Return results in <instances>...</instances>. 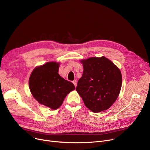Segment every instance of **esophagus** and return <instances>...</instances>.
I'll list each match as a JSON object with an SVG mask.
<instances>
[{
    "instance_id": "obj_1",
    "label": "esophagus",
    "mask_w": 150,
    "mask_h": 150,
    "mask_svg": "<svg viewBox=\"0 0 150 150\" xmlns=\"http://www.w3.org/2000/svg\"><path fill=\"white\" fill-rule=\"evenodd\" d=\"M72 83H73V84H74V86H75V87H76V85H77V81H76V80H74V81H72Z\"/></svg>"
}]
</instances>
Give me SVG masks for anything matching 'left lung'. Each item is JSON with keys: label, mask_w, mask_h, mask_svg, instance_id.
I'll list each match as a JSON object with an SVG mask.
<instances>
[{"label": "left lung", "mask_w": 150, "mask_h": 150, "mask_svg": "<svg viewBox=\"0 0 150 150\" xmlns=\"http://www.w3.org/2000/svg\"><path fill=\"white\" fill-rule=\"evenodd\" d=\"M83 72L76 90L93 112L105 111L117 100L122 87L120 70L105 57L82 60Z\"/></svg>", "instance_id": "1"}]
</instances>
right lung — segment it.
Returning <instances> with one entry per match:
<instances>
[{
  "mask_svg": "<svg viewBox=\"0 0 150 150\" xmlns=\"http://www.w3.org/2000/svg\"><path fill=\"white\" fill-rule=\"evenodd\" d=\"M59 63L47 62L35 68L29 79V88L39 103L52 109H58L67 94L75 89L74 84L58 74Z\"/></svg>",
  "mask_w": 150,
  "mask_h": 150,
  "instance_id": "obj_1",
  "label": "right lung"
}]
</instances>
